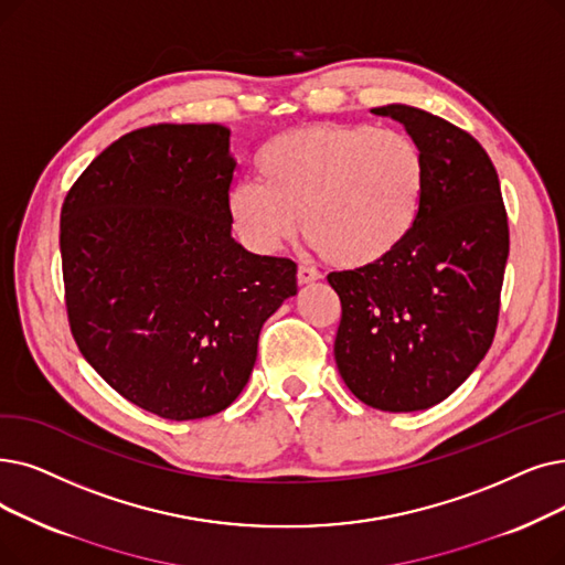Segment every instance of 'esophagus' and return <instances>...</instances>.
I'll return each instance as SVG.
<instances>
[{"label": "esophagus", "mask_w": 565, "mask_h": 565, "mask_svg": "<svg viewBox=\"0 0 565 565\" xmlns=\"http://www.w3.org/2000/svg\"><path fill=\"white\" fill-rule=\"evenodd\" d=\"M316 279H321V275H318V269H313V267H309V265H300V267H298V281H300V284H311V281H316Z\"/></svg>", "instance_id": "1"}]
</instances>
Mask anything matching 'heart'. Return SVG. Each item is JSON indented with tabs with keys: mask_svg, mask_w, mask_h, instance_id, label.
Returning a JSON list of instances; mask_svg holds the SVG:
<instances>
[{
	"mask_svg": "<svg viewBox=\"0 0 565 565\" xmlns=\"http://www.w3.org/2000/svg\"><path fill=\"white\" fill-rule=\"evenodd\" d=\"M258 180L228 193V214L254 252H277L298 231L326 260L376 265L413 233L425 201L420 147L372 125H313L269 138Z\"/></svg>",
	"mask_w": 565,
	"mask_h": 565,
	"instance_id": "1",
	"label": "heart"
}]
</instances>
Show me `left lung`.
Listing matches in <instances>:
<instances>
[{
	"label": "left lung",
	"instance_id": "1",
	"mask_svg": "<svg viewBox=\"0 0 565 565\" xmlns=\"http://www.w3.org/2000/svg\"><path fill=\"white\" fill-rule=\"evenodd\" d=\"M420 147L427 184L413 233L376 265L330 273L341 302L334 360L366 406L408 413L450 397L494 341L510 249L497 168L431 113L372 108Z\"/></svg>",
	"mask_w": 565,
	"mask_h": 565
}]
</instances>
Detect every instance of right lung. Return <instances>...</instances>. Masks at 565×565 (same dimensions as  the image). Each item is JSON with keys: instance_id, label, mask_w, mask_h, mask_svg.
<instances>
[{"instance_id": "add662e5", "label": "right lung", "mask_w": 565, "mask_h": 565, "mask_svg": "<svg viewBox=\"0 0 565 565\" xmlns=\"http://www.w3.org/2000/svg\"><path fill=\"white\" fill-rule=\"evenodd\" d=\"M222 125H152L115 140L68 189L60 252L81 353L166 420H201L247 385L263 323L298 265L231 237L235 161Z\"/></svg>"}]
</instances>
